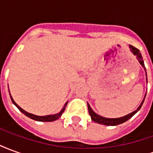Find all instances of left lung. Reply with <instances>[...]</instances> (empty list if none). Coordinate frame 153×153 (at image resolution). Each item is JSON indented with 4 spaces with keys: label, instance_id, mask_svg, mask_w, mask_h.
<instances>
[{
    "label": "left lung",
    "instance_id": "obj_1",
    "mask_svg": "<svg viewBox=\"0 0 153 153\" xmlns=\"http://www.w3.org/2000/svg\"><path fill=\"white\" fill-rule=\"evenodd\" d=\"M129 47H130V49H131V51L133 52V54L136 56V58L138 59V60L139 61V63L141 64L142 66L144 68V70H146L144 66V63H143V57H142L141 53L139 52V50L137 49L136 47H133L131 45H129ZM146 96V95H145ZM144 102V99L143 100V102L140 104V106H138V109L134 111H133L130 114H128V115H125V116H123V117H120V118H115V119H110V118H105V117H102V116H100L97 114L93 111L92 108L90 107L89 104L88 103V112H89V115L91 116V118L93 120L94 122H97V123H98V124H101V125H109V126H113V125H118L120 124H122V123H124V122L127 121L128 119H130L133 116V115L136 114V113L138 112L139 109L141 108L142 105H143V103Z\"/></svg>",
    "mask_w": 153,
    "mask_h": 153
}]
</instances>
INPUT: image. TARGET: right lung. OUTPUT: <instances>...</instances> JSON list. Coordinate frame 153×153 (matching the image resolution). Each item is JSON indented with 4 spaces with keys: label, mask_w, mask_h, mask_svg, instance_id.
<instances>
[{
    "label": "right lung",
    "mask_w": 153,
    "mask_h": 153,
    "mask_svg": "<svg viewBox=\"0 0 153 153\" xmlns=\"http://www.w3.org/2000/svg\"><path fill=\"white\" fill-rule=\"evenodd\" d=\"M10 98H11L12 102L15 104V106H17V108H18L20 111H21L23 114H25L26 116H28L30 119H33V120H37V121H43V122H50V121H54V120H56L57 119H59L62 115V113L65 111V107H66L67 102L65 104V106H64L63 109L61 110V111L60 113H58V114H56V115H44V116H38V115H33V114H30V113L27 112V111H25V110H23L21 107H19V106L15 102V101L13 100V98L10 96Z\"/></svg>",
    "instance_id": "add662e5"
}]
</instances>
